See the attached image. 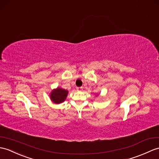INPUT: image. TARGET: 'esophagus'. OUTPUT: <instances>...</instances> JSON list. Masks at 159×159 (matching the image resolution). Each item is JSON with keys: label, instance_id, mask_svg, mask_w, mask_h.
I'll list each match as a JSON object with an SVG mask.
<instances>
[{"label": "esophagus", "instance_id": "1", "mask_svg": "<svg viewBox=\"0 0 159 159\" xmlns=\"http://www.w3.org/2000/svg\"><path fill=\"white\" fill-rule=\"evenodd\" d=\"M76 90L78 91H82L83 87H76Z\"/></svg>", "mask_w": 159, "mask_h": 159}]
</instances>
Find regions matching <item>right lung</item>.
<instances>
[{
    "mask_svg": "<svg viewBox=\"0 0 159 159\" xmlns=\"http://www.w3.org/2000/svg\"><path fill=\"white\" fill-rule=\"evenodd\" d=\"M68 91L61 87H57L51 91L49 97L54 104H59L64 102L68 96Z\"/></svg>",
    "mask_w": 159,
    "mask_h": 159,
    "instance_id": "add662e5",
    "label": "right lung"
}]
</instances>
